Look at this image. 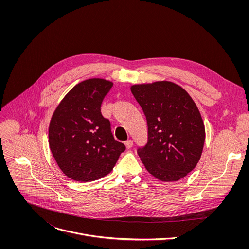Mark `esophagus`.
<instances>
[{"instance_id": "1", "label": "esophagus", "mask_w": 249, "mask_h": 249, "mask_svg": "<svg viewBox=\"0 0 249 249\" xmlns=\"http://www.w3.org/2000/svg\"><path fill=\"white\" fill-rule=\"evenodd\" d=\"M124 144H125L126 148H127V149H129V148H131V147H132V145H133V141H132V140H127V141H125V142H124Z\"/></svg>"}]
</instances>
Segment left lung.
<instances>
[{"mask_svg": "<svg viewBox=\"0 0 249 249\" xmlns=\"http://www.w3.org/2000/svg\"><path fill=\"white\" fill-rule=\"evenodd\" d=\"M148 126V141L138 155L154 178L175 182L197 165L205 142L200 112L181 86L167 80L131 85Z\"/></svg>", "mask_w": 249, "mask_h": 249, "instance_id": "obj_1", "label": "left lung"}]
</instances>
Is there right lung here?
Masks as SVG:
<instances>
[{"label": "right lung", "mask_w": 249, "mask_h": 249, "mask_svg": "<svg viewBox=\"0 0 249 249\" xmlns=\"http://www.w3.org/2000/svg\"><path fill=\"white\" fill-rule=\"evenodd\" d=\"M112 86L104 78L83 80L66 94L52 116L50 149L62 173L74 181L106 177L125 150L123 142L114 139L110 122L101 112Z\"/></svg>", "instance_id": "right-lung-1"}]
</instances>
